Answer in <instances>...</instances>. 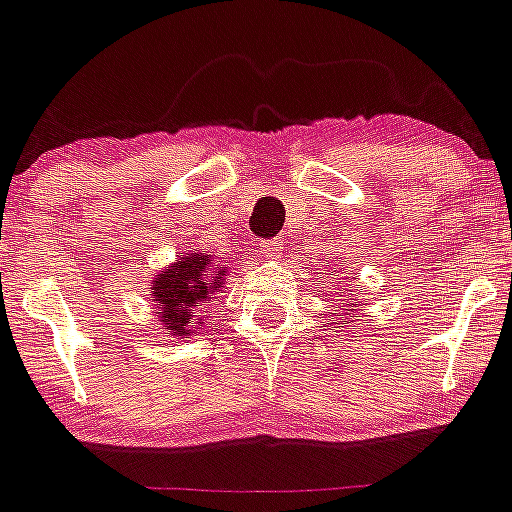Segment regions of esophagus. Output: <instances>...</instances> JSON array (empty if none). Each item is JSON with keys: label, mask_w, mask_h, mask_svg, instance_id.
I'll use <instances>...</instances> for the list:
<instances>
[{"label": "esophagus", "mask_w": 512, "mask_h": 512, "mask_svg": "<svg viewBox=\"0 0 512 512\" xmlns=\"http://www.w3.org/2000/svg\"><path fill=\"white\" fill-rule=\"evenodd\" d=\"M279 251H281V241H269V243H264V246H261V256H279Z\"/></svg>", "instance_id": "1"}]
</instances>
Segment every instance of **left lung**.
<instances>
[{"label": "left lung", "instance_id": "obj_1", "mask_svg": "<svg viewBox=\"0 0 512 512\" xmlns=\"http://www.w3.org/2000/svg\"><path fill=\"white\" fill-rule=\"evenodd\" d=\"M349 306H352V304H349ZM347 311H352V309H347Z\"/></svg>", "mask_w": 512, "mask_h": 512}]
</instances>
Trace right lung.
I'll return each mask as SVG.
<instances>
[{"instance_id": "add662e5", "label": "right lung", "mask_w": 512, "mask_h": 512, "mask_svg": "<svg viewBox=\"0 0 512 512\" xmlns=\"http://www.w3.org/2000/svg\"><path fill=\"white\" fill-rule=\"evenodd\" d=\"M228 266L216 264L211 253L191 251L155 274L150 281V301L168 337L191 339L206 324L203 309L223 294Z\"/></svg>"}]
</instances>
